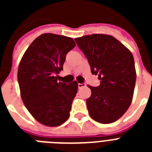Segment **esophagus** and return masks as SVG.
Returning <instances> with one entry per match:
<instances>
[{"label": "esophagus", "mask_w": 152, "mask_h": 152, "mask_svg": "<svg viewBox=\"0 0 152 152\" xmlns=\"http://www.w3.org/2000/svg\"><path fill=\"white\" fill-rule=\"evenodd\" d=\"M84 87H86L85 84H78V88H79V89H80V88H84Z\"/></svg>", "instance_id": "esophagus-1"}]
</instances>
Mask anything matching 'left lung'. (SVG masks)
<instances>
[{"label": "left lung", "instance_id": "obj_1", "mask_svg": "<svg viewBox=\"0 0 152 152\" xmlns=\"http://www.w3.org/2000/svg\"><path fill=\"white\" fill-rule=\"evenodd\" d=\"M75 40L88 58L91 73L98 75L100 80L97 88L88 85L91 91L87 99L90 116L103 124L113 123L132 101L136 80L133 56L110 35H87Z\"/></svg>", "mask_w": 152, "mask_h": 152}]
</instances>
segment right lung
Returning <instances> with one entry per match:
<instances>
[{"label":"right lung","instance_id":"right-lung-1","mask_svg":"<svg viewBox=\"0 0 152 152\" xmlns=\"http://www.w3.org/2000/svg\"><path fill=\"white\" fill-rule=\"evenodd\" d=\"M76 45L71 37L44 33L30 44L21 58L17 79L20 96L39 123L54 127L69 118L78 84L58 82L66 55Z\"/></svg>","mask_w":152,"mask_h":152}]
</instances>
